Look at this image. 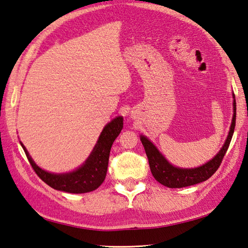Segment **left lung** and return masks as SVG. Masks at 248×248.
Listing matches in <instances>:
<instances>
[{"instance_id": "obj_1", "label": "left lung", "mask_w": 248, "mask_h": 248, "mask_svg": "<svg viewBox=\"0 0 248 248\" xmlns=\"http://www.w3.org/2000/svg\"><path fill=\"white\" fill-rule=\"evenodd\" d=\"M233 98H235L233 95ZM235 119H236V102L235 99L233 100V118L232 123L229 130V135L223 144L216 155L211 161L205 163L204 165L195 168H179L171 165L166 158L162 155V153L157 150L156 147L149 140L147 137L140 136V140L146 150L148 156L149 165L154 178L160 182L163 186L168 188H184L200 184L207 180L209 177H212L218 167L220 166L222 158L229 148V144L231 142L232 135L234 133L235 127Z\"/></svg>"}]
</instances>
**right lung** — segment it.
Listing matches in <instances>:
<instances>
[{
	"label": "right lung",
	"instance_id": "right-lung-1",
	"mask_svg": "<svg viewBox=\"0 0 248 248\" xmlns=\"http://www.w3.org/2000/svg\"><path fill=\"white\" fill-rule=\"evenodd\" d=\"M123 128V118L118 116L102 129L95 148L85 163L78 170L66 174H53L37 166L20 142L26 155L36 175L51 188L69 193H86L96 190L104 182L108 170L112 143Z\"/></svg>",
	"mask_w": 248,
	"mask_h": 248
}]
</instances>
